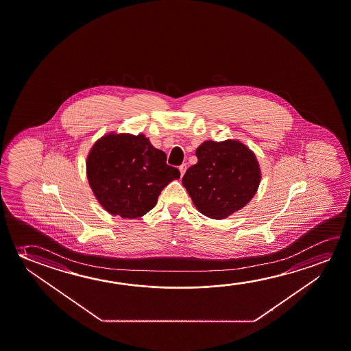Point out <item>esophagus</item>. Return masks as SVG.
I'll return each mask as SVG.
<instances>
[{"label": "esophagus", "mask_w": 351, "mask_h": 351, "mask_svg": "<svg viewBox=\"0 0 351 351\" xmlns=\"http://www.w3.org/2000/svg\"><path fill=\"white\" fill-rule=\"evenodd\" d=\"M178 169H180V173H181V176H184V173H186V169H187V165H186V164H181Z\"/></svg>", "instance_id": "34e87169"}]
</instances>
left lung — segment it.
Returning a JSON list of instances; mask_svg holds the SVG:
<instances>
[{"label": "left lung", "instance_id": "left-lung-1", "mask_svg": "<svg viewBox=\"0 0 351 351\" xmlns=\"http://www.w3.org/2000/svg\"><path fill=\"white\" fill-rule=\"evenodd\" d=\"M198 162L189 167L182 184L197 209L211 219H225L253 198L260 184L253 152L238 141H205Z\"/></svg>", "mask_w": 351, "mask_h": 351}]
</instances>
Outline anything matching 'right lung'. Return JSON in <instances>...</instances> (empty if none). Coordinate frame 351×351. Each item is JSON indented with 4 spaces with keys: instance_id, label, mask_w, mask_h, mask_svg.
I'll list each match as a JSON object with an SVG mask.
<instances>
[{
    "instance_id": "add662e5",
    "label": "right lung",
    "mask_w": 351,
    "mask_h": 351,
    "mask_svg": "<svg viewBox=\"0 0 351 351\" xmlns=\"http://www.w3.org/2000/svg\"><path fill=\"white\" fill-rule=\"evenodd\" d=\"M87 178L98 202L112 215L136 219L154 208L162 189L180 178L167 154L143 135H107L87 156Z\"/></svg>"
}]
</instances>
